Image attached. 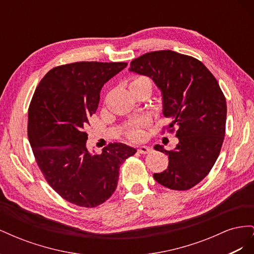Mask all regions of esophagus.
Listing matches in <instances>:
<instances>
[{
	"label": "esophagus",
	"instance_id": "obj_1",
	"mask_svg": "<svg viewBox=\"0 0 254 254\" xmlns=\"http://www.w3.org/2000/svg\"><path fill=\"white\" fill-rule=\"evenodd\" d=\"M152 149H151V147H149V146H140L139 147V149H137V151H139L140 153H148V152H150Z\"/></svg>",
	"mask_w": 254,
	"mask_h": 254
}]
</instances>
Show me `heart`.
Wrapping results in <instances>:
<instances>
[{
    "label": "heart",
    "instance_id": "b5f03b06",
    "mask_svg": "<svg viewBox=\"0 0 254 254\" xmlns=\"http://www.w3.org/2000/svg\"><path fill=\"white\" fill-rule=\"evenodd\" d=\"M134 84H147L150 88L152 87V82L150 80V78H148L147 76H134L132 78L131 82H130V87L134 86ZM148 124V120L147 119H139V120H135L130 122L129 124H127L124 127V133L126 134L127 137L134 141L137 140H141L143 137V130L142 128L144 126H146Z\"/></svg>",
    "mask_w": 254,
    "mask_h": 254
}]
</instances>
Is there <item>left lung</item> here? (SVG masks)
<instances>
[{"label": "left lung", "mask_w": 254, "mask_h": 254, "mask_svg": "<svg viewBox=\"0 0 254 254\" xmlns=\"http://www.w3.org/2000/svg\"><path fill=\"white\" fill-rule=\"evenodd\" d=\"M129 71L150 77L162 92L163 114L179 139L168 155V166L153 178L161 186L187 190L198 184L216 162L226 133L227 103L213 74L198 59L174 51L146 53Z\"/></svg>", "instance_id": "1"}]
</instances>
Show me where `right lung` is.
I'll return each mask as SVG.
<instances>
[{
	"label": "right lung",
	"mask_w": 254,
	"mask_h": 254,
	"mask_svg": "<svg viewBox=\"0 0 254 254\" xmlns=\"http://www.w3.org/2000/svg\"><path fill=\"white\" fill-rule=\"evenodd\" d=\"M126 63L80 61L45 74L28 108L27 134L36 162L51 188L83 207L104 203L118 187L120 166L136 150L110 143L103 152L87 148L86 128L104 84Z\"/></svg>",
	"instance_id": "add662e5"
}]
</instances>
